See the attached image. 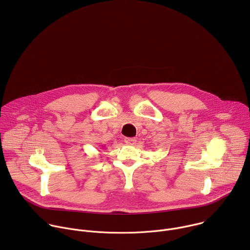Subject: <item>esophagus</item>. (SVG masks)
Returning <instances> with one entry per match:
<instances>
[{
	"mask_svg": "<svg viewBox=\"0 0 250 250\" xmlns=\"http://www.w3.org/2000/svg\"><path fill=\"white\" fill-rule=\"evenodd\" d=\"M125 142L127 145V146H134L135 142H136V139L133 138V137H128V138H125Z\"/></svg>",
	"mask_w": 250,
	"mask_h": 250,
	"instance_id": "34e87169",
	"label": "esophagus"
}]
</instances>
